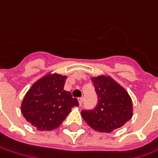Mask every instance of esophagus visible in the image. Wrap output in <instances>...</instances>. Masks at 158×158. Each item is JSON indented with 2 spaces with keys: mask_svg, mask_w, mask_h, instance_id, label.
Returning a JSON list of instances; mask_svg holds the SVG:
<instances>
[{
  "mask_svg": "<svg viewBox=\"0 0 158 158\" xmlns=\"http://www.w3.org/2000/svg\"><path fill=\"white\" fill-rule=\"evenodd\" d=\"M78 102H79V105L82 106V102H83V98H78Z\"/></svg>",
  "mask_w": 158,
  "mask_h": 158,
  "instance_id": "esophagus-1",
  "label": "esophagus"
}]
</instances>
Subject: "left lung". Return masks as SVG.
Wrapping results in <instances>:
<instances>
[{
  "label": "left lung",
  "instance_id": "8db88e82",
  "mask_svg": "<svg viewBox=\"0 0 158 158\" xmlns=\"http://www.w3.org/2000/svg\"><path fill=\"white\" fill-rule=\"evenodd\" d=\"M91 82L98 103L91 110H82L83 119L91 128L103 133H111L121 127L133 116L130 96L111 77H92Z\"/></svg>",
  "mask_w": 158,
  "mask_h": 158
}]
</instances>
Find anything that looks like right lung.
<instances>
[{
	"mask_svg": "<svg viewBox=\"0 0 158 158\" xmlns=\"http://www.w3.org/2000/svg\"><path fill=\"white\" fill-rule=\"evenodd\" d=\"M67 76L47 75L34 83L22 102L23 117L40 131L59 127L79 103L69 91L64 89Z\"/></svg>",
	"mask_w": 158,
	"mask_h": 158,
	"instance_id": "obj_1",
	"label": "right lung"
}]
</instances>
